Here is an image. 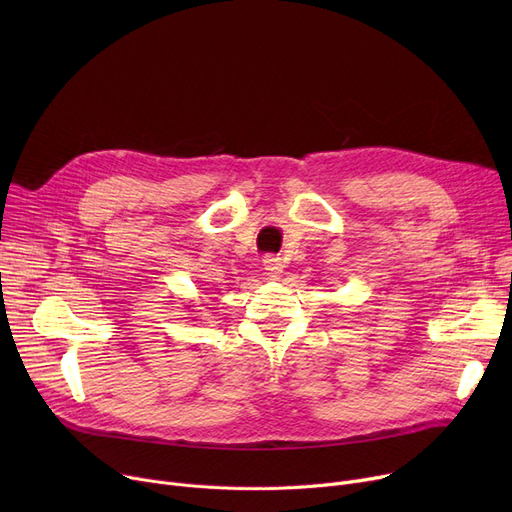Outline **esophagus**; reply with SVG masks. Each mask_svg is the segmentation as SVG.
Here are the masks:
<instances>
[{
    "mask_svg": "<svg viewBox=\"0 0 512 512\" xmlns=\"http://www.w3.org/2000/svg\"><path fill=\"white\" fill-rule=\"evenodd\" d=\"M263 267L272 278H276L282 272V259L278 255H265L263 257Z\"/></svg>",
    "mask_w": 512,
    "mask_h": 512,
    "instance_id": "esophagus-1",
    "label": "esophagus"
}]
</instances>
